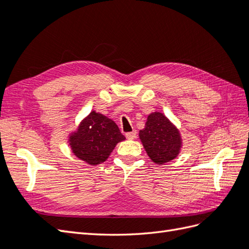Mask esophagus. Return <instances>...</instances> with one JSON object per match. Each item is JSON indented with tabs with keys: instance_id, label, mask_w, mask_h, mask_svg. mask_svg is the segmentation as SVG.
<instances>
[{
	"instance_id": "34e87169",
	"label": "esophagus",
	"mask_w": 249,
	"mask_h": 249,
	"mask_svg": "<svg viewBox=\"0 0 249 249\" xmlns=\"http://www.w3.org/2000/svg\"><path fill=\"white\" fill-rule=\"evenodd\" d=\"M127 139H129V140H132V139H136L137 138V131L134 130L131 132H127V134L125 135Z\"/></svg>"
}]
</instances>
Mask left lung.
<instances>
[{"instance_id":"obj_1","label":"left lung","mask_w":249,"mask_h":249,"mask_svg":"<svg viewBox=\"0 0 249 249\" xmlns=\"http://www.w3.org/2000/svg\"><path fill=\"white\" fill-rule=\"evenodd\" d=\"M148 157L157 164H163L175 159L181 148L179 130L161 112L147 117L145 127L139 132Z\"/></svg>"}]
</instances>
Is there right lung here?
Returning a JSON list of instances; mask_svg holds the SVG:
<instances>
[{"label": "right lung", "instance_id": "right-lung-1", "mask_svg": "<svg viewBox=\"0 0 249 249\" xmlns=\"http://www.w3.org/2000/svg\"><path fill=\"white\" fill-rule=\"evenodd\" d=\"M123 140L125 137L118 125L96 111H91L69 137L74 155L91 165L106 161L115 145Z\"/></svg>", "mask_w": 249, "mask_h": 249}]
</instances>
